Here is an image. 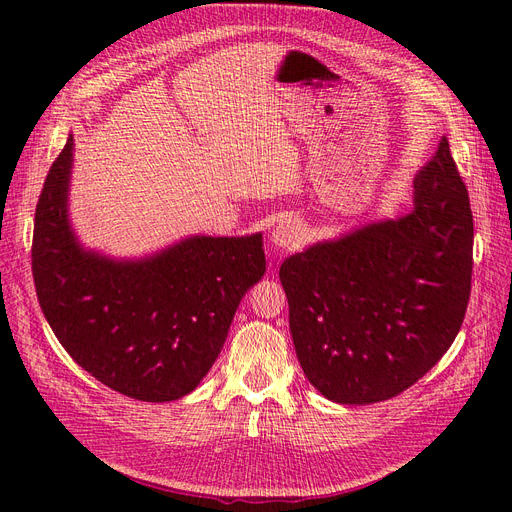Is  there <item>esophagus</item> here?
Returning a JSON list of instances; mask_svg holds the SVG:
<instances>
[{
    "label": "esophagus",
    "mask_w": 512,
    "mask_h": 512,
    "mask_svg": "<svg viewBox=\"0 0 512 512\" xmlns=\"http://www.w3.org/2000/svg\"><path fill=\"white\" fill-rule=\"evenodd\" d=\"M305 239V226L297 220H280L271 230V243L277 250H290Z\"/></svg>",
    "instance_id": "1"
}]
</instances>
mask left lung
<instances>
[{
    "mask_svg": "<svg viewBox=\"0 0 512 512\" xmlns=\"http://www.w3.org/2000/svg\"><path fill=\"white\" fill-rule=\"evenodd\" d=\"M412 185L408 213L318 241L280 267L303 374L335 404L406 391L466 316L474 222L446 138Z\"/></svg>",
    "mask_w": 512,
    "mask_h": 512,
    "instance_id": "8db88e82",
    "label": "left lung"
}]
</instances>
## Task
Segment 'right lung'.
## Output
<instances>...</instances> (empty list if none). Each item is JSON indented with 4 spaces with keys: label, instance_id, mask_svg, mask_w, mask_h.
I'll return each instance as SVG.
<instances>
[{
    "label": "right lung",
    "instance_id": "1",
    "mask_svg": "<svg viewBox=\"0 0 512 512\" xmlns=\"http://www.w3.org/2000/svg\"><path fill=\"white\" fill-rule=\"evenodd\" d=\"M74 136L46 175L32 269L59 344L121 395L175 401L207 376L245 292L265 275L262 232L185 237L141 258L85 247L70 222Z\"/></svg>",
    "mask_w": 512,
    "mask_h": 512
}]
</instances>
